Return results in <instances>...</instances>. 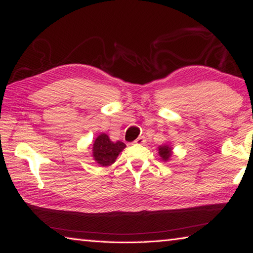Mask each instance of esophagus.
<instances>
[{"label":"esophagus","mask_w":253,"mask_h":253,"mask_svg":"<svg viewBox=\"0 0 253 253\" xmlns=\"http://www.w3.org/2000/svg\"><path fill=\"white\" fill-rule=\"evenodd\" d=\"M134 143L137 144V145H144L145 143H146V139H145L144 136H139L138 138H137Z\"/></svg>","instance_id":"esophagus-1"}]
</instances>
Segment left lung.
<instances>
[{"mask_svg": "<svg viewBox=\"0 0 253 253\" xmlns=\"http://www.w3.org/2000/svg\"><path fill=\"white\" fill-rule=\"evenodd\" d=\"M158 154H160L161 158L164 162L169 161L170 157H172V147L169 146V145H161L158 146Z\"/></svg>", "mask_w": 253, "mask_h": 253, "instance_id": "obj_1", "label": "left lung"}]
</instances>
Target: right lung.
I'll return each instance as SVG.
<instances>
[{
	"instance_id": "right-lung-1",
	"label": "right lung",
	"mask_w": 253,
	"mask_h": 253,
	"mask_svg": "<svg viewBox=\"0 0 253 253\" xmlns=\"http://www.w3.org/2000/svg\"><path fill=\"white\" fill-rule=\"evenodd\" d=\"M126 145L121 140L111 142L108 135L100 134L92 144V157L100 166H109L114 164Z\"/></svg>"
}]
</instances>
